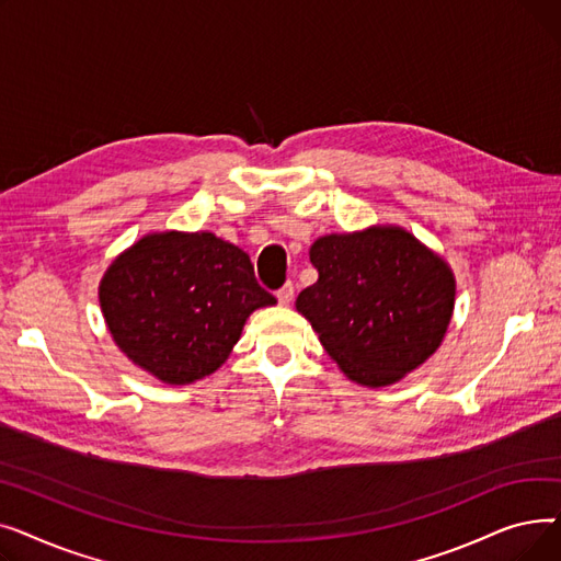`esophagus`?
I'll return each instance as SVG.
<instances>
[{"label": "esophagus", "instance_id": "34e87169", "mask_svg": "<svg viewBox=\"0 0 561 561\" xmlns=\"http://www.w3.org/2000/svg\"><path fill=\"white\" fill-rule=\"evenodd\" d=\"M293 296H296V288H293V284L290 282H286L279 290H277V300H279V305H290V300H293Z\"/></svg>", "mask_w": 561, "mask_h": 561}]
</instances>
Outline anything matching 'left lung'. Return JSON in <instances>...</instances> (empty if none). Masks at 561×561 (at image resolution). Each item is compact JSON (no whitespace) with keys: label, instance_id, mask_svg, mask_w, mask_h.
<instances>
[{"label":"left lung","instance_id":"8db88e82","mask_svg":"<svg viewBox=\"0 0 561 561\" xmlns=\"http://www.w3.org/2000/svg\"><path fill=\"white\" fill-rule=\"evenodd\" d=\"M309 259L318 282L298 311L357 385L389 387L430 359L455 309L448 263L402 227L320 236Z\"/></svg>","mask_w":561,"mask_h":561}]
</instances>
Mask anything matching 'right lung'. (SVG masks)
<instances>
[{"instance_id":"add662e5","label":"right lung","mask_w":561,"mask_h":561,"mask_svg":"<svg viewBox=\"0 0 561 561\" xmlns=\"http://www.w3.org/2000/svg\"><path fill=\"white\" fill-rule=\"evenodd\" d=\"M275 302L250 256L211 231L147 233L100 282L115 345L165 385H191L218 370L248 316Z\"/></svg>"}]
</instances>
